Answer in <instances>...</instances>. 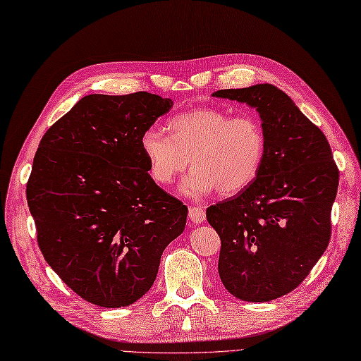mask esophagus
I'll use <instances>...</instances> for the list:
<instances>
[{
	"label": "esophagus",
	"mask_w": 361,
	"mask_h": 361,
	"mask_svg": "<svg viewBox=\"0 0 361 361\" xmlns=\"http://www.w3.org/2000/svg\"><path fill=\"white\" fill-rule=\"evenodd\" d=\"M188 219L192 223H202L206 220V212L201 206H192L188 210Z\"/></svg>",
	"instance_id": "1"
}]
</instances>
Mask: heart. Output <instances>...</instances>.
<instances>
[{"instance_id": "obj_1", "label": "heart", "mask_w": 361, "mask_h": 361, "mask_svg": "<svg viewBox=\"0 0 361 361\" xmlns=\"http://www.w3.org/2000/svg\"><path fill=\"white\" fill-rule=\"evenodd\" d=\"M171 137L155 127L142 132L140 146L149 174L168 185L195 168L182 192L201 198L214 190L229 196L256 180L267 154V138L259 119L251 114L231 116L219 108H196L169 119Z\"/></svg>"}]
</instances>
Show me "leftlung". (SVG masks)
<instances>
[{
  "label": "left lung",
  "mask_w": 361,
  "mask_h": 361,
  "mask_svg": "<svg viewBox=\"0 0 361 361\" xmlns=\"http://www.w3.org/2000/svg\"><path fill=\"white\" fill-rule=\"evenodd\" d=\"M214 96L255 106L267 138L256 180L206 210L221 240L219 274L240 300H275L294 290L329 247L338 166L321 128L278 87L256 85Z\"/></svg>",
  "instance_id": "1"
}]
</instances>
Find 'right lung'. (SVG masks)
I'll list each match as a JSON object with an SVG mask.
<instances>
[{"label": "right lung", "instance_id": "1", "mask_svg": "<svg viewBox=\"0 0 361 361\" xmlns=\"http://www.w3.org/2000/svg\"><path fill=\"white\" fill-rule=\"evenodd\" d=\"M171 99L145 91L91 94L45 132L26 200L37 245L58 276L104 308L137 302L188 209L149 174L140 140Z\"/></svg>", "mask_w": 361, "mask_h": 361}]
</instances>
